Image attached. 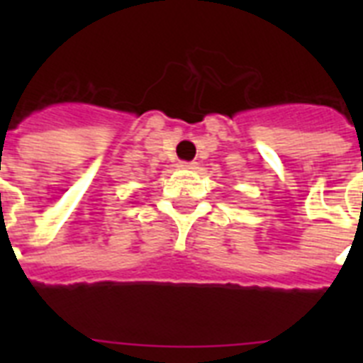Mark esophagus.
<instances>
[{"label": "esophagus", "mask_w": 363, "mask_h": 363, "mask_svg": "<svg viewBox=\"0 0 363 363\" xmlns=\"http://www.w3.org/2000/svg\"><path fill=\"white\" fill-rule=\"evenodd\" d=\"M179 167H181V169H196L198 164H196V162H179Z\"/></svg>", "instance_id": "esophagus-1"}]
</instances>
